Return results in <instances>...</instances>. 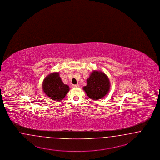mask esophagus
Here are the masks:
<instances>
[{"instance_id": "34e87169", "label": "esophagus", "mask_w": 160, "mask_h": 160, "mask_svg": "<svg viewBox=\"0 0 160 160\" xmlns=\"http://www.w3.org/2000/svg\"><path fill=\"white\" fill-rule=\"evenodd\" d=\"M72 88H78L79 85L78 84H72Z\"/></svg>"}]
</instances>
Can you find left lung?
<instances>
[{
    "mask_svg": "<svg viewBox=\"0 0 160 160\" xmlns=\"http://www.w3.org/2000/svg\"><path fill=\"white\" fill-rule=\"evenodd\" d=\"M108 77L102 72L94 71L87 80V86L83 89L90 99L98 100L106 96L109 90Z\"/></svg>",
    "mask_w": 160,
    "mask_h": 160,
    "instance_id": "8db88e82",
    "label": "left lung"
}]
</instances>
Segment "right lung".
Listing matches in <instances>:
<instances>
[{"label":"right lung","instance_id":"add662e5","mask_svg":"<svg viewBox=\"0 0 160 160\" xmlns=\"http://www.w3.org/2000/svg\"><path fill=\"white\" fill-rule=\"evenodd\" d=\"M44 93L51 99L61 101L69 91V87L62 83L58 72L49 74L42 83Z\"/></svg>","mask_w":160,"mask_h":160}]
</instances>
